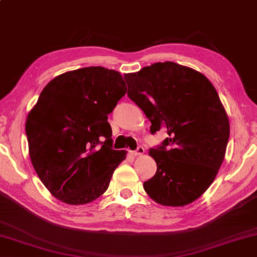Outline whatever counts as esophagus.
Instances as JSON below:
<instances>
[{
    "mask_svg": "<svg viewBox=\"0 0 257 257\" xmlns=\"http://www.w3.org/2000/svg\"><path fill=\"white\" fill-rule=\"evenodd\" d=\"M144 152H145L144 148L143 147H139L137 150H135V151L132 152V154H133V156H135V157H141V156H143Z\"/></svg>",
    "mask_w": 257,
    "mask_h": 257,
    "instance_id": "obj_1",
    "label": "esophagus"
}]
</instances>
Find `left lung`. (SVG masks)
Segmentation results:
<instances>
[{"label":"left lung","mask_w":257,"mask_h":257,"mask_svg":"<svg viewBox=\"0 0 257 257\" xmlns=\"http://www.w3.org/2000/svg\"><path fill=\"white\" fill-rule=\"evenodd\" d=\"M127 95L169 138L149 156L157 172L143 183L162 206L182 207L204 195L224 161L229 119L214 85L201 72L172 61L125 74Z\"/></svg>","instance_id":"1"}]
</instances>
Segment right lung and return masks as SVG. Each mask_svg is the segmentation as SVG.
Returning a JSON list of instances; mask_svg holds the SVG:
<instances>
[{
  "instance_id": "1",
  "label": "right lung",
  "mask_w": 257,
  "mask_h": 257,
  "mask_svg": "<svg viewBox=\"0 0 257 257\" xmlns=\"http://www.w3.org/2000/svg\"><path fill=\"white\" fill-rule=\"evenodd\" d=\"M122 75L104 67L67 71L50 80L29 112V156L51 195L85 205L107 190L126 151L112 149L107 115L126 94Z\"/></svg>"
}]
</instances>
